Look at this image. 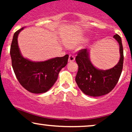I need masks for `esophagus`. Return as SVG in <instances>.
<instances>
[{
    "mask_svg": "<svg viewBox=\"0 0 132 132\" xmlns=\"http://www.w3.org/2000/svg\"><path fill=\"white\" fill-rule=\"evenodd\" d=\"M75 60V56H74L73 55H71V54H70V55L69 56V60H68L69 62H73Z\"/></svg>",
    "mask_w": 132,
    "mask_h": 132,
    "instance_id": "1",
    "label": "esophagus"
}]
</instances>
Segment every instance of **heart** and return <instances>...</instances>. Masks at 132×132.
Segmentation results:
<instances>
[{"mask_svg":"<svg viewBox=\"0 0 132 132\" xmlns=\"http://www.w3.org/2000/svg\"><path fill=\"white\" fill-rule=\"evenodd\" d=\"M89 38L87 36H79L71 40L69 43H70V46H75L86 43L89 40Z\"/></svg>","mask_w":132,"mask_h":132,"instance_id":"b5f03b06","label":"heart"}]
</instances>
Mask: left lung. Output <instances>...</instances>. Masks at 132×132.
I'll use <instances>...</instances> for the list:
<instances>
[{
	"mask_svg": "<svg viewBox=\"0 0 132 132\" xmlns=\"http://www.w3.org/2000/svg\"><path fill=\"white\" fill-rule=\"evenodd\" d=\"M119 44L120 60L114 67L102 70L95 67L89 57L90 50L79 51L76 57L79 69L76 82L79 88L86 95L99 97L109 93L116 86L122 73L123 63V50L122 39L119 35L113 36Z\"/></svg>",
	"mask_w": 132,
	"mask_h": 132,
	"instance_id": "1",
	"label": "left lung"
}]
</instances>
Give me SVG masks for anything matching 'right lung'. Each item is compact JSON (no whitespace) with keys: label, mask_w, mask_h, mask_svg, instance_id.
<instances>
[{"label":"right lung","mask_w":132,"mask_h":132,"mask_svg":"<svg viewBox=\"0 0 132 132\" xmlns=\"http://www.w3.org/2000/svg\"><path fill=\"white\" fill-rule=\"evenodd\" d=\"M25 27L14 33L10 46L12 65L16 78L26 90L33 94L45 93L56 81L60 71L68 63L69 55L44 61H33L22 56L18 45V36Z\"/></svg>","instance_id":"add662e5"}]
</instances>
